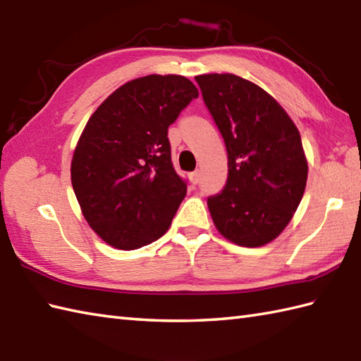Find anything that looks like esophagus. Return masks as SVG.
Instances as JSON below:
<instances>
[{
    "label": "esophagus",
    "instance_id": "34e87169",
    "mask_svg": "<svg viewBox=\"0 0 361 361\" xmlns=\"http://www.w3.org/2000/svg\"><path fill=\"white\" fill-rule=\"evenodd\" d=\"M190 180L193 183H199V180H201V173H199V170H196V171L190 174Z\"/></svg>",
    "mask_w": 361,
    "mask_h": 361
}]
</instances>
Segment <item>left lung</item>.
<instances>
[{"instance_id":"obj_1","label":"left lung","mask_w":361,"mask_h":361,"mask_svg":"<svg viewBox=\"0 0 361 361\" xmlns=\"http://www.w3.org/2000/svg\"><path fill=\"white\" fill-rule=\"evenodd\" d=\"M196 82L228 157L226 185L207 197L213 222L231 243L261 247L286 228L304 195L301 135L258 85L233 74L197 75Z\"/></svg>"}]
</instances>
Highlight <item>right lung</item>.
I'll return each mask as SVG.
<instances>
[{
    "mask_svg": "<svg viewBox=\"0 0 361 361\" xmlns=\"http://www.w3.org/2000/svg\"><path fill=\"white\" fill-rule=\"evenodd\" d=\"M197 94L182 75H147L120 86L87 120L71 180L86 221L109 245L135 250L171 226L187 180L173 166L168 126Z\"/></svg>",
    "mask_w": 361,
    "mask_h": 361,
    "instance_id": "1",
    "label": "right lung"
}]
</instances>
